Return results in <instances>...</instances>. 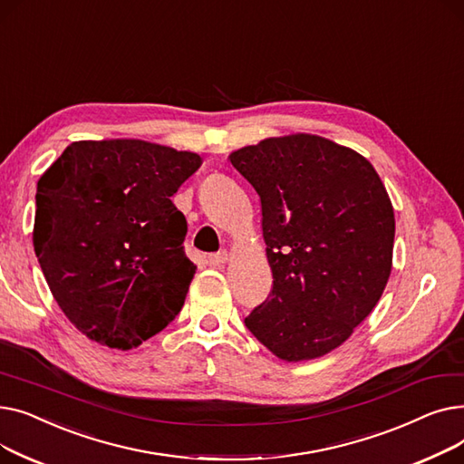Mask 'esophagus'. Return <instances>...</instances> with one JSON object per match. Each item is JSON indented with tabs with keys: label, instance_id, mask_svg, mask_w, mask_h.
I'll list each match as a JSON object with an SVG mask.
<instances>
[{
	"label": "esophagus",
	"instance_id": "34e87169",
	"mask_svg": "<svg viewBox=\"0 0 464 464\" xmlns=\"http://www.w3.org/2000/svg\"><path fill=\"white\" fill-rule=\"evenodd\" d=\"M227 259H229V254H227L226 250H222V252L210 254V256L207 257V263H208V265H212V266H219V265L227 263Z\"/></svg>",
	"mask_w": 464,
	"mask_h": 464
}]
</instances>
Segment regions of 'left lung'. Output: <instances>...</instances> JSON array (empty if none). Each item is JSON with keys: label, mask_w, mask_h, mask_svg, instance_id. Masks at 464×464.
<instances>
[{"label": "left lung", "mask_w": 464, "mask_h": 464, "mask_svg": "<svg viewBox=\"0 0 464 464\" xmlns=\"http://www.w3.org/2000/svg\"><path fill=\"white\" fill-rule=\"evenodd\" d=\"M261 199L273 289L245 320L284 361L338 348L392 275L395 214L374 167L346 146L297 133L229 156Z\"/></svg>", "instance_id": "left-lung-1"}]
</instances>
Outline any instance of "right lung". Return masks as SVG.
Masks as SVG:
<instances>
[{
	"instance_id": "add662e5",
	"label": "right lung",
	"mask_w": 464,
	"mask_h": 464,
	"mask_svg": "<svg viewBox=\"0 0 464 464\" xmlns=\"http://www.w3.org/2000/svg\"><path fill=\"white\" fill-rule=\"evenodd\" d=\"M201 158L139 139L71 142L37 182L34 248L69 322L131 350L180 312L195 266L170 198Z\"/></svg>"
}]
</instances>
